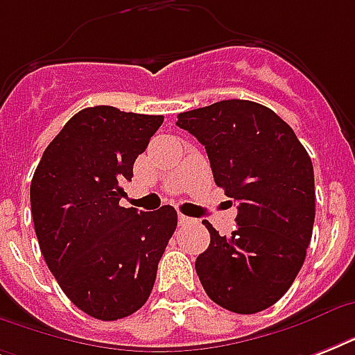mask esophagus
Segmentation results:
<instances>
[{
	"label": "esophagus",
	"mask_w": 355,
	"mask_h": 355,
	"mask_svg": "<svg viewBox=\"0 0 355 355\" xmlns=\"http://www.w3.org/2000/svg\"><path fill=\"white\" fill-rule=\"evenodd\" d=\"M193 223H195V219H191V217L182 216V214L178 216V225H180V227H188V225H193Z\"/></svg>",
	"instance_id": "obj_1"
}]
</instances>
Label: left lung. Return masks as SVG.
Segmentation results:
<instances>
[{
	"mask_svg": "<svg viewBox=\"0 0 355 355\" xmlns=\"http://www.w3.org/2000/svg\"><path fill=\"white\" fill-rule=\"evenodd\" d=\"M177 125L205 145L214 180L237 202L230 236L205 223L210 247L195 261L200 284L234 313L263 311L291 287L313 232L308 150L280 116L245 99L178 114Z\"/></svg>",
	"mask_w": 355,
	"mask_h": 355,
	"instance_id": "8db88e82",
	"label": "left lung"
}]
</instances>
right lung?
<instances>
[{
  "mask_svg": "<svg viewBox=\"0 0 355 355\" xmlns=\"http://www.w3.org/2000/svg\"><path fill=\"white\" fill-rule=\"evenodd\" d=\"M162 116L90 107L69 119L31 180V214L42 256L66 297L86 315L118 320L149 298L177 228V211L123 208L121 184Z\"/></svg>",
  "mask_w": 355,
  "mask_h": 355,
  "instance_id": "add662e5",
  "label": "right lung"
}]
</instances>
